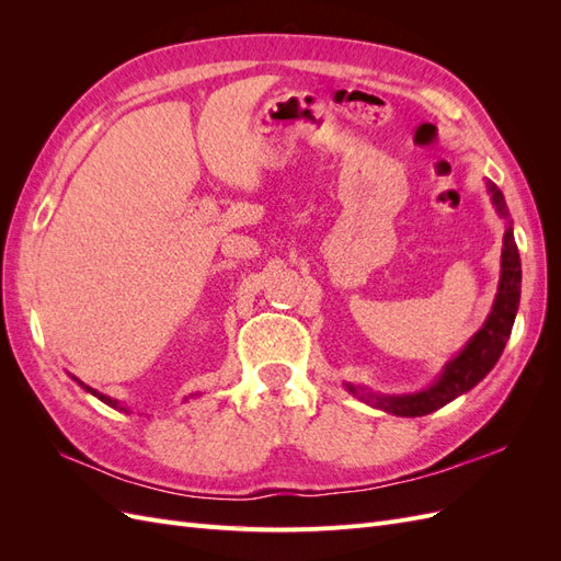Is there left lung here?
<instances>
[{"mask_svg":"<svg viewBox=\"0 0 561 561\" xmlns=\"http://www.w3.org/2000/svg\"><path fill=\"white\" fill-rule=\"evenodd\" d=\"M486 190L494 201L496 213L507 219L505 198L494 182H486ZM519 287H522V262L517 243L513 236V225L507 222L505 236H503V252H501V280H499V293L494 299V307L486 316L484 325L474 332V336L463 346V351L451 358L439 379L419 390V393L410 396H377L369 393L363 386L346 383V390L351 396L365 400L367 404L377 407L388 414L396 416H423L431 414L439 407H445L454 398L468 393L472 386H478L494 365L499 363L501 353L505 348V342L511 339L513 322L519 309Z\"/></svg>","mask_w":561,"mask_h":561,"instance_id":"1","label":"left lung"}]
</instances>
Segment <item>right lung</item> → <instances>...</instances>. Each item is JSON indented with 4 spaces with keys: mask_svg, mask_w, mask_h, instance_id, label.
<instances>
[{
    "mask_svg": "<svg viewBox=\"0 0 561 561\" xmlns=\"http://www.w3.org/2000/svg\"><path fill=\"white\" fill-rule=\"evenodd\" d=\"M75 381H77L81 388H87L89 393H91V396H95L98 400H103V402H105V404H110V407H118V402H116V400H112V398H107V396H103V393H98L95 388H91V386H87V383H81L77 377H75ZM118 410H124V407H118Z\"/></svg>",
    "mask_w": 561,
    "mask_h": 561,
    "instance_id": "1",
    "label": "right lung"
}]
</instances>
